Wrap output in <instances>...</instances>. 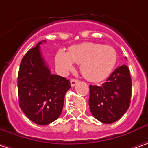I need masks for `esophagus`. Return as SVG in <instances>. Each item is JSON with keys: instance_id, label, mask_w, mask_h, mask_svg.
Wrapping results in <instances>:
<instances>
[{"instance_id": "obj_1", "label": "esophagus", "mask_w": 148, "mask_h": 148, "mask_svg": "<svg viewBox=\"0 0 148 148\" xmlns=\"http://www.w3.org/2000/svg\"><path fill=\"white\" fill-rule=\"evenodd\" d=\"M77 83H78V80H77V79H72L70 80V84H71V86L72 87L75 86Z\"/></svg>"}]
</instances>
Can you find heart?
<instances>
[{
	"instance_id": "b5f03b06",
	"label": "heart",
	"mask_w": 148,
	"mask_h": 148,
	"mask_svg": "<svg viewBox=\"0 0 148 148\" xmlns=\"http://www.w3.org/2000/svg\"><path fill=\"white\" fill-rule=\"evenodd\" d=\"M55 61L63 72L74 69V63L80 64L79 69L88 80L99 82L110 74L117 62V52L113 47L98 43H82L73 45L69 51L60 49Z\"/></svg>"
}]
</instances>
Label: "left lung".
I'll use <instances>...</instances> for the list:
<instances>
[{
  "mask_svg": "<svg viewBox=\"0 0 148 148\" xmlns=\"http://www.w3.org/2000/svg\"><path fill=\"white\" fill-rule=\"evenodd\" d=\"M89 108L103 123H112L127 110L131 102L132 79L127 65L118 67L102 86L89 85Z\"/></svg>",
  "mask_w": 148,
  "mask_h": 148,
  "instance_id": "left-lung-1",
  "label": "left lung"
}]
</instances>
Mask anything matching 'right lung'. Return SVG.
<instances>
[{"mask_svg": "<svg viewBox=\"0 0 148 148\" xmlns=\"http://www.w3.org/2000/svg\"><path fill=\"white\" fill-rule=\"evenodd\" d=\"M41 44L30 49L21 62L18 96L25 116L36 124L47 125L60 116L65 93L71 85L65 78L50 73L40 49Z\"/></svg>", "mask_w": 148, "mask_h": 148, "instance_id": "add662e5", "label": "right lung"}]
</instances>
